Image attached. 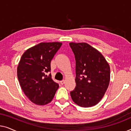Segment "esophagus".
Here are the masks:
<instances>
[{
    "label": "esophagus",
    "mask_w": 131,
    "mask_h": 131,
    "mask_svg": "<svg viewBox=\"0 0 131 131\" xmlns=\"http://www.w3.org/2000/svg\"><path fill=\"white\" fill-rule=\"evenodd\" d=\"M64 83H65V80H62L60 82V83L61 84V85H63V84H64Z\"/></svg>",
    "instance_id": "34e87169"
}]
</instances>
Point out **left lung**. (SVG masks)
Here are the masks:
<instances>
[{"mask_svg": "<svg viewBox=\"0 0 131 131\" xmlns=\"http://www.w3.org/2000/svg\"><path fill=\"white\" fill-rule=\"evenodd\" d=\"M69 45L76 60V86L70 92L71 97L80 107L94 106L108 88L110 66L103 55L86 43L71 42Z\"/></svg>", "mask_w": 131, "mask_h": 131, "instance_id": "8db88e82", "label": "left lung"}]
</instances>
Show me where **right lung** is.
Listing matches in <instances>:
<instances>
[{"instance_id": "add662e5", "label": "right lung", "mask_w": 131, "mask_h": 131, "mask_svg": "<svg viewBox=\"0 0 131 131\" xmlns=\"http://www.w3.org/2000/svg\"><path fill=\"white\" fill-rule=\"evenodd\" d=\"M62 45L60 42H42L29 48L21 57L17 76L25 95L37 105L52 100L59 85L52 79L51 62Z\"/></svg>"}]
</instances>
